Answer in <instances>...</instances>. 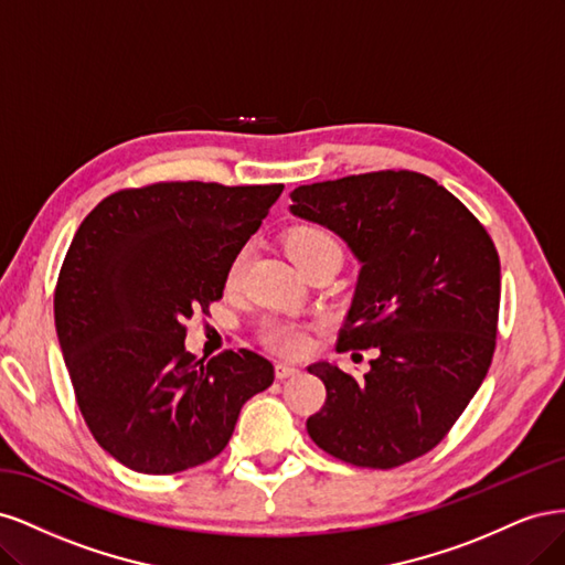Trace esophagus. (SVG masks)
I'll return each mask as SVG.
<instances>
[{"mask_svg":"<svg viewBox=\"0 0 565 565\" xmlns=\"http://www.w3.org/2000/svg\"><path fill=\"white\" fill-rule=\"evenodd\" d=\"M297 374H299V367H295V365H289V363H278V365H276V377H278V380L297 377Z\"/></svg>","mask_w":565,"mask_h":565,"instance_id":"1","label":"esophagus"}]
</instances>
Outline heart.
<instances>
[{
	"label": "heart",
	"mask_w": 565,
	"mask_h": 565,
	"mask_svg": "<svg viewBox=\"0 0 565 565\" xmlns=\"http://www.w3.org/2000/svg\"><path fill=\"white\" fill-rule=\"evenodd\" d=\"M324 249H339L341 252L337 237L324 228H316V226L299 228V231L289 235V241H287V252L295 262H301V259H306V256H313V254L324 252ZM245 256L247 254L241 252L233 259V264L228 268V280L231 282L241 278L243 266H245ZM262 337L270 349H276L280 353H301L306 347H309V334H306V330L301 328L299 322H292V320H268L264 324Z\"/></svg>",
	"instance_id": "obj_1"
}]
</instances>
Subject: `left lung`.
Returning a JSON list of instances; mask_svg holds the SVG:
<instances>
[{
    "mask_svg": "<svg viewBox=\"0 0 565 565\" xmlns=\"http://www.w3.org/2000/svg\"><path fill=\"white\" fill-rule=\"evenodd\" d=\"M289 212L330 228L361 264L339 351L377 349L363 380L316 363L328 398L318 448L393 469L436 448L483 384L498 337L500 256L478 218L417 172L299 185Z\"/></svg>",
    "mask_w": 565,
    "mask_h": 565,
    "instance_id": "1",
    "label": "left lung"
}]
</instances>
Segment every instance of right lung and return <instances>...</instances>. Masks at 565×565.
<instances>
[{
	"mask_svg": "<svg viewBox=\"0 0 565 565\" xmlns=\"http://www.w3.org/2000/svg\"><path fill=\"white\" fill-rule=\"evenodd\" d=\"M280 193L282 183H152L100 200L79 224L54 295L56 332L82 417L119 465L150 476L204 465L273 384V365L247 349L198 361L183 322L221 299Z\"/></svg>",
	"mask_w": 565,
	"mask_h": 565,
	"instance_id": "right-lung-1",
	"label": "right lung"
}]
</instances>
